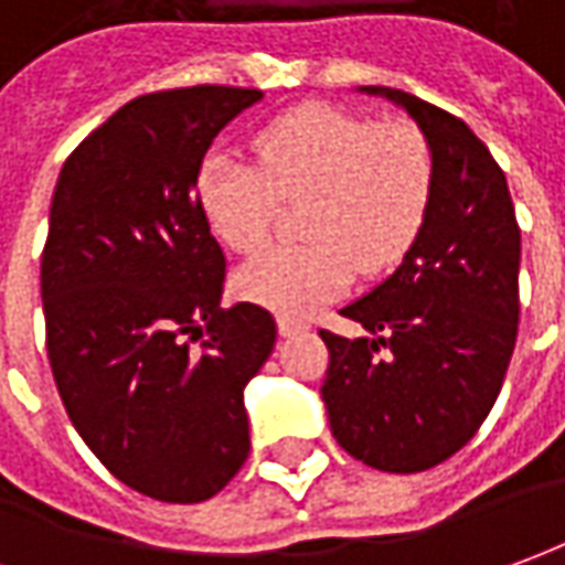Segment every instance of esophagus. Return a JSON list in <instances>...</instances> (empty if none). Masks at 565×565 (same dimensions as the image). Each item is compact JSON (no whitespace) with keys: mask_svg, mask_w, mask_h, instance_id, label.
I'll return each mask as SVG.
<instances>
[{"mask_svg":"<svg viewBox=\"0 0 565 565\" xmlns=\"http://www.w3.org/2000/svg\"><path fill=\"white\" fill-rule=\"evenodd\" d=\"M306 331V324L302 321H294V318H278V333L281 337H294V333Z\"/></svg>","mask_w":565,"mask_h":565,"instance_id":"34e87169","label":"esophagus"}]
</instances>
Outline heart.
<instances>
[{"instance_id":"heart-1","label":"heart","mask_w":565,"mask_h":565,"mask_svg":"<svg viewBox=\"0 0 565 565\" xmlns=\"http://www.w3.org/2000/svg\"><path fill=\"white\" fill-rule=\"evenodd\" d=\"M253 163L210 160L198 179L201 213L225 247L256 250L278 201H306L299 232L234 271V290L284 318L312 315L362 271L398 263L427 222L433 151L417 126H377L331 105L297 107L253 138Z\"/></svg>"}]
</instances>
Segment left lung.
<instances>
[{"instance_id":"8db88e82","label":"left lung","mask_w":565,"mask_h":565,"mask_svg":"<svg viewBox=\"0 0 565 565\" xmlns=\"http://www.w3.org/2000/svg\"><path fill=\"white\" fill-rule=\"evenodd\" d=\"M362 92L408 110L436 182L402 266L340 312L367 337L321 331V398L352 458L420 473L470 443L501 393L520 321V225L504 172L467 122L402 89Z\"/></svg>"}]
</instances>
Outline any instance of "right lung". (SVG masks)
Instances as JSON below:
<instances>
[{
	"label": "right lung",
	"mask_w": 565,
	"mask_h": 565,
	"mask_svg": "<svg viewBox=\"0 0 565 565\" xmlns=\"http://www.w3.org/2000/svg\"><path fill=\"white\" fill-rule=\"evenodd\" d=\"M259 98H132L79 141L52 198L40 281L57 393L92 455L167 504L206 501L244 467V386L278 337L263 306L218 309L225 256L198 203L203 153Z\"/></svg>",
	"instance_id": "right-lung-1"
}]
</instances>
